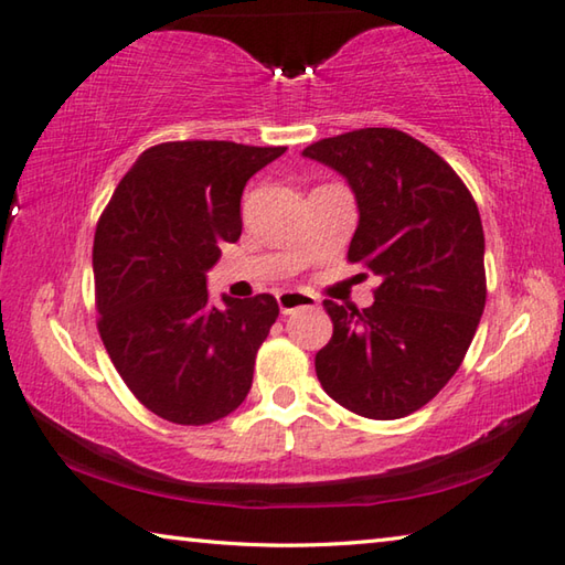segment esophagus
<instances>
[{
  "label": "esophagus",
  "mask_w": 565,
  "mask_h": 565,
  "mask_svg": "<svg viewBox=\"0 0 565 565\" xmlns=\"http://www.w3.org/2000/svg\"><path fill=\"white\" fill-rule=\"evenodd\" d=\"M279 299V309L281 313H294L296 309H309V306H317V296L306 294V291H281L276 294Z\"/></svg>",
  "instance_id": "esophagus-1"
}]
</instances>
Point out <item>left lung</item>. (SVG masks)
<instances>
[{
    "instance_id": "1",
    "label": "left lung",
    "mask_w": 565,
    "mask_h": 565,
    "mask_svg": "<svg viewBox=\"0 0 565 565\" xmlns=\"http://www.w3.org/2000/svg\"><path fill=\"white\" fill-rule=\"evenodd\" d=\"M303 157L349 179L359 226L347 259L381 279L369 309L323 301L333 333L317 376L353 414L404 418L451 381L481 321V214L461 177L406 131H347Z\"/></svg>"
}]
</instances>
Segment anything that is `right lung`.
Returning a JSON list of instances; mask_svg holds the SVG:
<instances>
[{"label": "right lung", "mask_w": 565, "mask_h": 565, "mask_svg": "<svg viewBox=\"0 0 565 565\" xmlns=\"http://www.w3.org/2000/svg\"><path fill=\"white\" fill-rule=\"evenodd\" d=\"M286 147L164 141L114 189L94 234L97 329L139 404L181 426L242 406L279 317L271 294L209 303L206 271L242 236L246 181Z\"/></svg>", "instance_id": "1"}]
</instances>
